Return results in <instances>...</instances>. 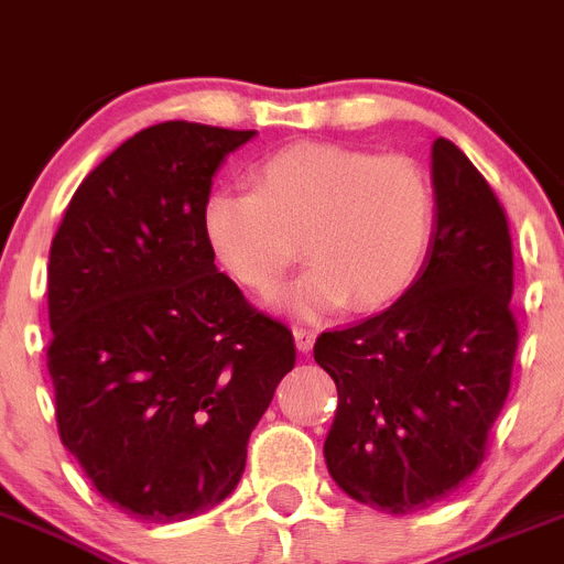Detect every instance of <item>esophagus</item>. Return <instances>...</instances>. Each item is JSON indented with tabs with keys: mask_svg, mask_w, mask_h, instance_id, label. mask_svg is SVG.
Returning <instances> with one entry per match:
<instances>
[{
	"mask_svg": "<svg viewBox=\"0 0 564 564\" xmlns=\"http://www.w3.org/2000/svg\"><path fill=\"white\" fill-rule=\"evenodd\" d=\"M314 339H317V330L308 328V325H300V328H294V341H297V350H303V354H308V350H312Z\"/></svg>",
	"mask_w": 564,
	"mask_h": 564,
	"instance_id": "1",
	"label": "esophagus"
}]
</instances>
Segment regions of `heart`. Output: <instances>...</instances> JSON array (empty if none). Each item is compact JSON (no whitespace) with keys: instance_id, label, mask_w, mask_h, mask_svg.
Wrapping results in <instances>:
<instances>
[{"instance_id":"heart-1","label":"heart","mask_w":564,"mask_h":564,"mask_svg":"<svg viewBox=\"0 0 564 564\" xmlns=\"http://www.w3.org/2000/svg\"><path fill=\"white\" fill-rule=\"evenodd\" d=\"M199 225L239 286L272 294L300 256L312 261L283 308L317 319L350 300L381 308L401 297L429 258L436 194L417 161L334 144H292L252 172V192L217 188Z\"/></svg>"}]
</instances>
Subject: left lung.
I'll use <instances>...</instances> for the list:
<instances>
[{"label": "left lung", "instance_id": "8db88e82", "mask_svg": "<svg viewBox=\"0 0 564 564\" xmlns=\"http://www.w3.org/2000/svg\"><path fill=\"white\" fill-rule=\"evenodd\" d=\"M436 228L398 303L317 336L339 392L325 462L347 496L389 514L440 503L487 456L518 354L512 234L470 158L434 141Z\"/></svg>", "mask_w": 564, "mask_h": 564}]
</instances>
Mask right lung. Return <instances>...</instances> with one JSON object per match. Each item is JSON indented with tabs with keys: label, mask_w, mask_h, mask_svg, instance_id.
<instances>
[{
	"label": "right lung",
	"mask_w": 564,
	"mask_h": 564,
	"mask_svg": "<svg viewBox=\"0 0 564 564\" xmlns=\"http://www.w3.org/2000/svg\"><path fill=\"white\" fill-rule=\"evenodd\" d=\"M252 135L141 130L88 172L50 247L57 431L99 496L147 523L234 492L297 359L289 325L217 270L199 225L210 177Z\"/></svg>",
	"instance_id": "1"
}]
</instances>
